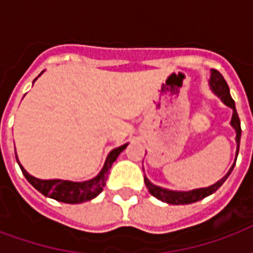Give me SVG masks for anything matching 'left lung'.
<instances>
[{
	"mask_svg": "<svg viewBox=\"0 0 253 253\" xmlns=\"http://www.w3.org/2000/svg\"><path fill=\"white\" fill-rule=\"evenodd\" d=\"M210 86H211L212 92L217 94L218 97H221L225 104L230 107L233 110V115H232V121H230V125L234 127L236 130V142H237V152H236V160H237V154H239V148H240V138H241V125H240L239 115H237V111H236V105H234V100L232 99V96L229 93V86L226 81L223 80L222 74L217 70H212L211 77H210ZM234 165H236V161L234 164L232 165V168L229 169V172L226 175L223 176L222 179L219 181H217L215 184H212L210 187H206V188H198V190L187 191V192H180V191H169L165 190V188H161V187H157L152 184L149 179L145 177V184L148 187L149 192L157 198L159 201H163L165 203H169V205H188V203H194V202L202 201L205 199L206 196L211 195L212 192L222 186L223 181L228 179V176L232 173Z\"/></svg>",
	"mask_w": 253,
	"mask_h": 253,
	"instance_id": "left-lung-1",
	"label": "left lung"
}]
</instances>
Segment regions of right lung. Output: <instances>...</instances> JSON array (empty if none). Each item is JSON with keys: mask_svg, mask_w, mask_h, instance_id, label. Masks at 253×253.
<instances>
[{"mask_svg": "<svg viewBox=\"0 0 253 253\" xmlns=\"http://www.w3.org/2000/svg\"><path fill=\"white\" fill-rule=\"evenodd\" d=\"M41 76V74H39ZM36 80V78H35ZM34 80V81H35ZM126 145H123L121 148L114 149L108 157L105 160V164L103 169L100 170V173L94 179L88 181H83V183H74V181L67 180H41L36 179L34 176H31L27 170L20 165V169L25 176V179L30 181L32 186L35 187L36 190L42 192L44 196L52 198L58 202H63V203H70V205H76V203H83V202L90 201L96 196L99 195L105 187V181L108 177V172H110L111 167L114 164V161L118 159V156L126 149ZM17 160V156H16Z\"/></svg>", "mask_w": 253, "mask_h": 253, "instance_id": "right-lung-1", "label": "right lung"}]
</instances>
